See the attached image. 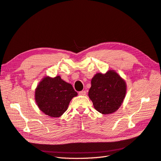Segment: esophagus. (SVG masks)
Wrapping results in <instances>:
<instances>
[{
  "label": "esophagus",
  "mask_w": 161,
  "mask_h": 161,
  "mask_svg": "<svg viewBox=\"0 0 161 161\" xmlns=\"http://www.w3.org/2000/svg\"><path fill=\"white\" fill-rule=\"evenodd\" d=\"M86 92L85 91H80V92H79V94L80 95H82V96L86 95Z\"/></svg>",
  "instance_id": "34e87169"
}]
</instances>
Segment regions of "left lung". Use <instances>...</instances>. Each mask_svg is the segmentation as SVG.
I'll return each instance as SVG.
<instances>
[{"mask_svg": "<svg viewBox=\"0 0 161 161\" xmlns=\"http://www.w3.org/2000/svg\"><path fill=\"white\" fill-rule=\"evenodd\" d=\"M126 91L125 80L114 70H109L105 74L98 72L92 77L89 97L97 111L108 115L122 105Z\"/></svg>", "mask_w": 161, "mask_h": 161, "instance_id": "8db88e82", "label": "left lung"}]
</instances>
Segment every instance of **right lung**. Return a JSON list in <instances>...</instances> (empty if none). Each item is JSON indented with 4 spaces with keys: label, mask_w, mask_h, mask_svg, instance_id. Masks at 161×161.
Returning a JSON list of instances; mask_svg holds the SVG:
<instances>
[{
    "label": "right lung",
    "mask_w": 161,
    "mask_h": 161,
    "mask_svg": "<svg viewBox=\"0 0 161 161\" xmlns=\"http://www.w3.org/2000/svg\"><path fill=\"white\" fill-rule=\"evenodd\" d=\"M77 95L72 85L60 76H44L35 89V101L39 109L52 118L62 115L72 99Z\"/></svg>",
    "instance_id": "obj_1"
}]
</instances>
